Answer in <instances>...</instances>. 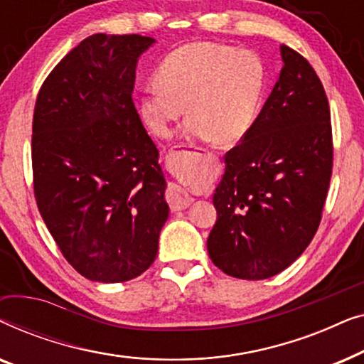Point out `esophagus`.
Here are the masks:
<instances>
[{
    "label": "esophagus",
    "instance_id": "esophagus-1",
    "mask_svg": "<svg viewBox=\"0 0 364 364\" xmlns=\"http://www.w3.org/2000/svg\"><path fill=\"white\" fill-rule=\"evenodd\" d=\"M167 200L171 203L172 210H183V208L192 205L193 198L188 196L181 186H177V183H171L167 191Z\"/></svg>",
    "mask_w": 364,
    "mask_h": 364
}]
</instances>
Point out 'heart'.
<instances>
[{
  "instance_id": "b5f03b06",
  "label": "heart",
  "mask_w": 364,
  "mask_h": 364,
  "mask_svg": "<svg viewBox=\"0 0 364 364\" xmlns=\"http://www.w3.org/2000/svg\"><path fill=\"white\" fill-rule=\"evenodd\" d=\"M157 81L139 99V114L157 137H168L186 114L192 137L240 142L260 114L268 74L255 53L218 43H192L161 63Z\"/></svg>"
}]
</instances>
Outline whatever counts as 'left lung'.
<instances>
[{"label": "left lung", "mask_w": 364, "mask_h": 364, "mask_svg": "<svg viewBox=\"0 0 364 364\" xmlns=\"http://www.w3.org/2000/svg\"><path fill=\"white\" fill-rule=\"evenodd\" d=\"M283 68L255 126L225 154L208 257L227 275L265 280L305 252L333 168L330 106L315 69L282 44Z\"/></svg>", "instance_id": "left-lung-1"}]
</instances>
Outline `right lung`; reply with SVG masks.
I'll list each match as a JSON object with an SVG mask.
<instances>
[{"mask_svg":"<svg viewBox=\"0 0 364 364\" xmlns=\"http://www.w3.org/2000/svg\"><path fill=\"white\" fill-rule=\"evenodd\" d=\"M154 43L92 34L49 73L34 106L39 213L64 258L91 282L146 272L168 217L159 151L132 101L137 59Z\"/></svg>","mask_w":364,"mask_h":364,"instance_id":"add662e5","label":"right lung"}]
</instances>
